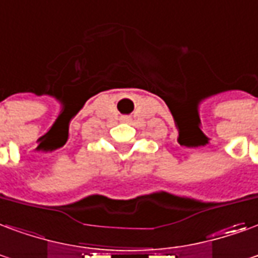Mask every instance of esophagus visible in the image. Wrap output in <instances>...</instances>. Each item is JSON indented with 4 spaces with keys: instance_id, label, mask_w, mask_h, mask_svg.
Returning a JSON list of instances; mask_svg holds the SVG:
<instances>
[{
    "instance_id": "esophagus-1",
    "label": "esophagus",
    "mask_w": 258,
    "mask_h": 258,
    "mask_svg": "<svg viewBox=\"0 0 258 258\" xmlns=\"http://www.w3.org/2000/svg\"><path fill=\"white\" fill-rule=\"evenodd\" d=\"M123 120H124V121H127V120H128V119H125V117H124V119H123Z\"/></svg>"
}]
</instances>
